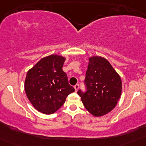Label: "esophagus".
Masks as SVG:
<instances>
[{"mask_svg":"<svg viewBox=\"0 0 146 146\" xmlns=\"http://www.w3.org/2000/svg\"><path fill=\"white\" fill-rule=\"evenodd\" d=\"M74 89H75V91H77V90H78V88H79V84H76L75 86H74Z\"/></svg>","mask_w":146,"mask_h":146,"instance_id":"esophagus-1","label":"esophagus"}]
</instances>
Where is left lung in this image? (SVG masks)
<instances>
[{
	"instance_id": "1",
	"label": "left lung",
	"mask_w": 146,
	"mask_h": 146,
	"mask_svg": "<svg viewBox=\"0 0 146 146\" xmlns=\"http://www.w3.org/2000/svg\"><path fill=\"white\" fill-rule=\"evenodd\" d=\"M85 84L86 91L77 94L85 108L96 117L102 116L114 109L122 91L121 77L107 59L101 56L89 58Z\"/></svg>"
}]
</instances>
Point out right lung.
I'll list each match as a JSON object with an SVG mask.
<instances>
[{"label": "right lung", "instance_id": "1", "mask_svg": "<svg viewBox=\"0 0 146 146\" xmlns=\"http://www.w3.org/2000/svg\"><path fill=\"white\" fill-rule=\"evenodd\" d=\"M65 60L60 55H48L27 73L24 86L25 94L40 113H55L64 104L68 95L74 91L62 69Z\"/></svg>", "mask_w": 146, "mask_h": 146}]
</instances>
